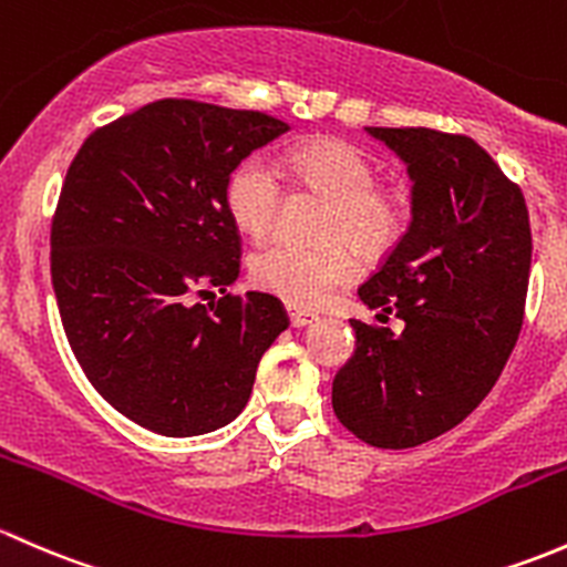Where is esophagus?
<instances>
[{
    "instance_id": "1",
    "label": "esophagus",
    "mask_w": 567,
    "mask_h": 567,
    "mask_svg": "<svg viewBox=\"0 0 567 567\" xmlns=\"http://www.w3.org/2000/svg\"><path fill=\"white\" fill-rule=\"evenodd\" d=\"M317 313L313 311H300V308H289V322L291 327H308L317 322Z\"/></svg>"
}]
</instances>
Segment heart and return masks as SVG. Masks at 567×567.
<instances>
[{
  "label": "heart",
  "mask_w": 567,
  "mask_h": 567,
  "mask_svg": "<svg viewBox=\"0 0 567 567\" xmlns=\"http://www.w3.org/2000/svg\"><path fill=\"white\" fill-rule=\"evenodd\" d=\"M284 166L295 174L297 183L332 198L324 220V237L330 240L261 245L250 256V278L259 289L281 297L289 306L311 308L352 278L358 259L348 244L352 241L365 256L384 254L404 231L406 209L399 196L377 188L373 163L347 142L319 138L291 147L284 155ZM281 202L284 183L270 157L248 155L231 168L226 179V209L245 235H267L281 213Z\"/></svg>",
  "instance_id": "obj_1"
}]
</instances>
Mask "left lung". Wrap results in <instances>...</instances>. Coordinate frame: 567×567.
I'll use <instances>...</instances> for the list:
<instances>
[{
  "label": "left lung",
  "instance_id": "obj_1",
  "mask_svg": "<svg viewBox=\"0 0 567 567\" xmlns=\"http://www.w3.org/2000/svg\"><path fill=\"white\" fill-rule=\"evenodd\" d=\"M365 131L406 163L412 220L358 295L404 330L352 319L358 347L332 379V410L358 440L404 451L458 425L499 379L524 322L533 235L522 188L470 136Z\"/></svg>",
  "mask_w": 567,
  "mask_h": 567
}]
</instances>
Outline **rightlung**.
Masks as SVG:
<instances>
[{"instance_id":"1","label":"right lung","mask_w":567,"mask_h":567,"mask_svg":"<svg viewBox=\"0 0 567 567\" xmlns=\"http://www.w3.org/2000/svg\"><path fill=\"white\" fill-rule=\"evenodd\" d=\"M286 131L261 111L166 97L97 127L70 163L51 220L62 327L92 388L155 434L231 423L289 327L278 297L226 291L243 250L226 179ZM213 285L218 303L193 302Z\"/></svg>"}]
</instances>
